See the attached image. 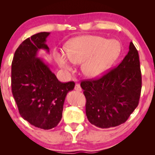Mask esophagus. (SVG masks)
Masks as SVG:
<instances>
[{
  "mask_svg": "<svg viewBox=\"0 0 155 155\" xmlns=\"http://www.w3.org/2000/svg\"><path fill=\"white\" fill-rule=\"evenodd\" d=\"M74 90L77 91H82V89H81V85L78 83H76L75 87H74Z\"/></svg>",
  "mask_w": 155,
  "mask_h": 155,
  "instance_id": "1",
  "label": "esophagus"
}]
</instances>
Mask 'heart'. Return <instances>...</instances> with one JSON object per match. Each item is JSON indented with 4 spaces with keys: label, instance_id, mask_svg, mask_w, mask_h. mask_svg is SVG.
<instances>
[{
    "label": "heart",
    "instance_id": "heart-1",
    "mask_svg": "<svg viewBox=\"0 0 155 155\" xmlns=\"http://www.w3.org/2000/svg\"><path fill=\"white\" fill-rule=\"evenodd\" d=\"M120 45L114 40L97 35H84L72 39L66 46V53L56 52L59 66L65 71H72L74 64H81L86 77L96 78L105 72L117 59Z\"/></svg>",
    "mask_w": 155,
    "mask_h": 155
}]
</instances>
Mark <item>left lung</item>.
<instances>
[{"label":"left lung","mask_w":155,"mask_h":155,"mask_svg":"<svg viewBox=\"0 0 155 155\" xmlns=\"http://www.w3.org/2000/svg\"><path fill=\"white\" fill-rule=\"evenodd\" d=\"M85 112L91 124L101 128L124 123L138 106L141 73L138 51L130 41L129 51L118 65L98 79L83 80Z\"/></svg>","instance_id":"1"}]
</instances>
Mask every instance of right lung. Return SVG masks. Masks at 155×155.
Returning a JSON list of instances; mask_svg holds the SVG:
<instances>
[{
    "label": "right lung",
    "mask_w": 155,
    "mask_h": 155,
    "mask_svg": "<svg viewBox=\"0 0 155 155\" xmlns=\"http://www.w3.org/2000/svg\"><path fill=\"white\" fill-rule=\"evenodd\" d=\"M50 33L41 32L26 39L16 49L12 63V91L23 119L34 127L48 130L61 121L68 92L73 81H58L48 65L37 53L49 52L46 44Z\"/></svg>",
    "instance_id": "add662e5"
}]
</instances>
